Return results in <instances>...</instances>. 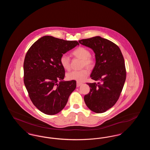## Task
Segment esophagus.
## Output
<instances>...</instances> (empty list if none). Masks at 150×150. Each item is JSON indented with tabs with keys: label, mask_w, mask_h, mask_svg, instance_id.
Instances as JSON below:
<instances>
[{
	"label": "esophagus",
	"mask_w": 150,
	"mask_h": 150,
	"mask_svg": "<svg viewBox=\"0 0 150 150\" xmlns=\"http://www.w3.org/2000/svg\"><path fill=\"white\" fill-rule=\"evenodd\" d=\"M82 84V83H80V82H77V83H76V86H77V87H79V86H81Z\"/></svg>",
	"instance_id": "esophagus-1"
}]
</instances>
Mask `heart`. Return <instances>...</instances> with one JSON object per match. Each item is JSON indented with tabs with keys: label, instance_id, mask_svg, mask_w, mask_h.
Returning <instances> with one entry per match:
<instances>
[{
	"label": "heart",
	"instance_id": "b5f03b06",
	"mask_svg": "<svg viewBox=\"0 0 150 150\" xmlns=\"http://www.w3.org/2000/svg\"><path fill=\"white\" fill-rule=\"evenodd\" d=\"M72 54L75 57L82 59V66H86L89 68L92 67L94 65V59L91 57L90 51L83 47H79L72 50ZM60 64L64 70H69L70 69V58L67 56L63 54L59 59ZM89 72L86 69L81 70H74L69 72L67 74V78L70 80H75L78 82L84 81L89 75Z\"/></svg>",
	"mask_w": 150,
	"mask_h": 150
}]
</instances>
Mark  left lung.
I'll return each instance as SVG.
<instances>
[{"mask_svg": "<svg viewBox=\"0 0 150 150\" xmlns=\"http://www.w3.org/2000/svg\"><path fill=\"white\" fill-rule=\"evenodd\" d=\"M93 50L96 64L91 75L96 83H87L90 92L84 96L86 105L96 113H103L119 99L126 79L124 59L115 43L100 36L79 40Z\"/></svg>", "mask_w": 150, "mask_h": 150, "instance_id": "1", "label": "left lung"}]
</instances>
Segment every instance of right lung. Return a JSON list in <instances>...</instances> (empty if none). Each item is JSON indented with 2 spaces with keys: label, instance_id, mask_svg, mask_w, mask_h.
Wrapping results in <instances>:
<instances>
[{
  "label": "right lung",
  "instance_id": "obj_1",
  "mask_svg": "<svg viewBox=\"0 0 150 150\" xmlns=\"http://www.w3.org/2000/svg\"><path fill=\"white\" fill-rule=\"evenodd\" d=\"M79 44L77 41L44 36L27 52L23 63L24 84L33 103L45 114L60 112L76 88L75 80H63L65 71L59 59Z\"/></svg>",
  "mask_w": 150,
  "mask_h": 150
}]
</instances>
